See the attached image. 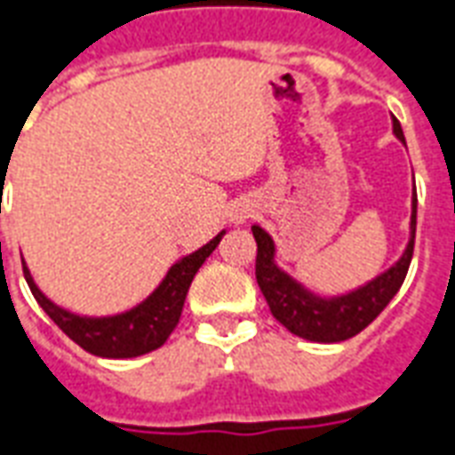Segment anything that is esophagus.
I'll list each match as a JSON object with an SVG mask.
<instances>
[{
  "mask_svg": "<svg viewBox=\"0 0 455 455\" xmlns=\"http://www.w3.org/2000/svg\"><path fill=\"white\" fill-rule=\"evenodd\" d=\"M248 217V209H236V214H234V221H243Z\"/></svg>",
  "mask_w": 455,
  "mask_h": 455,
  "instance_id": "34e87169",
  "label": "esophagus"
}]
</instances>
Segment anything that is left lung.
Returning a JSON list of instances; mask_svg holds the SVG:
<instances>
[{
	"label": "left lung",
	"instance_id": "left-lung-1",
	"mask_svg": "<svg viewBox=\"0 0 455 455\" xmlns=\"http://www.w3.org/2000/svg\"><path fill=\"white\" fill-rule=\"evenodd\" d=\"M395 136L404 143L400 121L392 119ZM253 238L258 243L256 256V280L260 292L267 299V307L280 324L287 331H292L299 339L315 343H339L361 334L375 316L380 315L390 299L397 295V290L407 277L411 253H414V234H417V197H411V221L410 241L402 258L392 267L371 283H365L358 290H351L346 295L319 297L309 292L305 285H299L295 277H290L285 270H280L275 263V243L267 231L251 227Z\"/></svg>",
	"mask_w": 455,
	"mask_h": 455
}]
</instances>
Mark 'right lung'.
Segmentation results:
<instances>
[{"instance_id":"1","label":"right lung","mask_w":455,"mask_h":455,"mask_svg":"<svg viewBox=\"0 0 455 455\" xmlns=\"http://www.w3.org/2000/svg\"><path fill=\"white\" fill-rule=\"evenodd\" d=\"M224 234L227 231H219L207 246L180 258L178 263L168 270V275L163 277V283L140 305L114 316L73 315V312L51 302L38 290L26 263L24 277L31 287V292H34L36 302L44 307L45 315L51 316L55 324L63 329V334L70 336L80 348L92 353V355H100V358H136L143 353L156 351L168 341V336L172 334V329L180 322L192 280L197 275L202 263L212 256V251L219 246Z\"/></svg>"}]
</instances>
